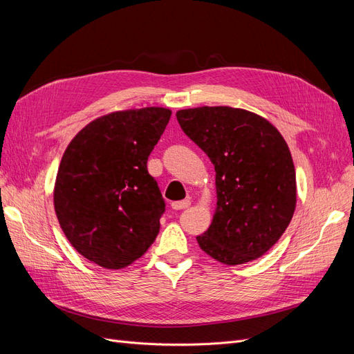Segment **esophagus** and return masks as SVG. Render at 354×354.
<instances>
[{
  "label": "esophagus",
  "instance_id": "obj_1",
  "mask_svg": "<svg viewBox=\"0 0 354 354\" xmlns=\"http://www.w3.org/2000/svg\"><path fill=\"white\" fill-rule=\"evenodd\" d=\"M190 205V201L189 199H183V201H176L171 203V207H173V209H185Z\"/></svg>",
  "mask_w": 354,
  "mask_h": 354
}]
</instances>
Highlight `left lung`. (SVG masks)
I'll use <instances>...</instances> for the list:
<instances>
[{
    "instance_id": "8db88e82",
    "label": "left lung",
    "mask_w": 354,
    "mask_h": 354,
    "mask_svg": "<svg viewBox=\"0 0 354 354\" xmlns=\"http://www.w3.org/2000/svg\"><path fill=\"white\" fill-rule=\"evenodd\" d=\"M176 116L216 168L217 208L208 230L196 236L201 250L227 266L259 259L295 211V168L283 137L263 116L229 106Z\"/></svg>"
}]
</instances>
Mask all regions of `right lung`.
<instances>
[{
	"mask_svg": "<svg viewBox=\"0 0 354 354\" xmlns=\"http://www.w3.org/2000/svg\"><path fill=\"white\" fill-rule=\"evenodd\" d=\"M171 111L143 108L97 118L72 138L60 160L55 209L68 241L104 269H122L149 250L165 202L147 158Z\"/></svg>",
	"mask_w": 354,
	"mask_h": 354,
	"instance_id": "right-lung-1",
	"label": "right lung"
}]
</instances>
